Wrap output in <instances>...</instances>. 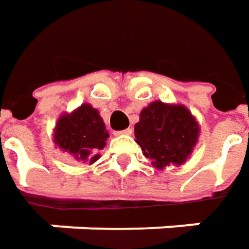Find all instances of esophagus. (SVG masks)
Wrapping results in <instances>:
<instances>
[{
    "label": "esophagus",
    "mask_w": 249,
    "mask_h": 249,
    "mask_svg": "<svg viewBox=\"0 0 249 249\" xmlns=\"http://www.w3.org/2000/svg\"><path fill=\"white\" fill-rule=\"evenodd\" d=\"M132 132H133V130H132V129L129 127V129H124V130H120V132H116L114 135H116V136H123V135H132Z\"/></svg>",
    "instance_id": "34e87169"
}]
</instances>
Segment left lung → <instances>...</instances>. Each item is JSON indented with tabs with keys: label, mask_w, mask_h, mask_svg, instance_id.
I'll list each match as a JSON object with an SVG mask.
<instances>
[{
	"label": "left lung",
	"mask_w": 249,
	"mask_h": 249,
	"mask_svg": "<svg viewBox=\"0 0 249 249\" xmlns=\"http://www.w3.org/2000/svg\"><path fill=\"white\" fill-rule=\"evenodd\" d=\"M199 124L182 105L153 102L140 111L135 124L136 142L153 168L183 165L199 138Z\"/></svg>",
	"instance_id": "1"
}]
</instances>
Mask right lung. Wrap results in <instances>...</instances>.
<instances>
[{
    "label": "right lung",
    "instance_id": "right-lung-1",
    "mask_svg": "<svg viewBox=\"0 0 249 249\" xmlns=\"http://www.w3.org/2000/svg\"><path fill=\"white\" fill-rule=\"evenodd\" d=\"M109 133L99 110L89 103L81 105L71 113H64L54 129V143L69 152L76 160L94 163L100 150L106 146Z\"/></svg>",
    "mask_w": 249,
    "mask_h": 249
}]
</instances>
